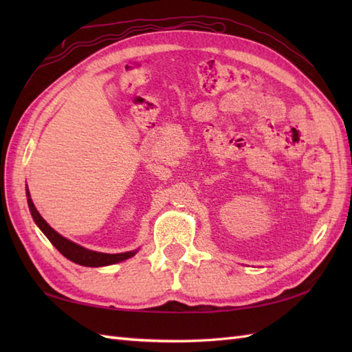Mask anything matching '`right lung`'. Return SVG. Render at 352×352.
I'll return each instance as SVG.
<instances>
[{
	"label": "right lung",
	"mask_w": 352,
	"mask_h": 352,
	"mask_svg": "<svg viewBox=\"0 0 352 352\" xmlns=\"http://www.w3.org/2000/svg\"><path fill=\"white\" fill-rule=\"evenodd\" d=\"M27 203H28L30 213H32L36 226L39 227L42 233L48 237V241L52 245H54L56 248L60 251L66 258L74 261V263L81 265V266H89V267L109 266V265H115V263H119V261H124L126 258H130L138 252V250H133V251H129V252L107 254V252H98V251L87 250V248H85V246H81L76 242L69 241V239L63 237L62 234H58L54 228H51L48 226V222L42 218L41 213L37 212V208L34 207L32 197H30L28 188H27Z\"/></svg>",
	"instance_id": "right-lung-1"
}]
</instances>
